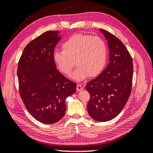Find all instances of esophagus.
Listing matches in <instances>:
<instances>
[{"label":"esophagus","mask_w":153,"mask_h":153,"mask_svg":"<svg viewBox=\"0 0 153 153\" xmlns=\"http://www.w3.org/2000/svg\"><path fill=\"white\" fill-rule=\"evenodd\" d=\"M83 89V87L80 85V84H78V85H77V91H82Z\"/></svg>","instance_id":"obj_1"}]
</instances>
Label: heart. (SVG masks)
Returning a JSON list of instances; mask_svg holds the SVG:
<instances>
[{
  "label": "heart",
  "instance_id": "1",
  "mask_svg": "<svg viewBox=\"0 0 153 153\" xmlns=\"http://www.w3.org/2000/svg\"><path fill=\"white\" fill-rule=\"evenodd\" d=\"M63 51H55L53 60L62 73L70 76L75 64L77 68L71 75L76 82L87 76H95L105 67L107 59V46L101 37L76 34L68 38L62 45ZM76 63H74V61Z\"/></svg>",
  "mask_w": 153,
  "mask_h": 153
}]
</instances>
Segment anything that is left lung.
Here are the masks:
<instances>
[{"label": "left lung", "mask_w": 153, "mask_h": 153, "mask_svg": "<svg viewBox=\"0 0 153 153\" xmlns=\"http://www.w3.org/2000/svg\"><path fill=\"white\" fill-rule=\"evenodd\" d=\"M107 41L109 63L96 78L87 83L90 94L87 111L98 122H107L118 116L130 95L133 61L125 45L118 38L100 29Z\"/></svg>", "instance_id": "left-lung-1"}]
</instances>
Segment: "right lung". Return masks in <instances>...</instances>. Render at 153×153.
<instances>
[{
	"instance_id": "right-lung-1",
	"label": "right lung",
	"mask_w": 153,
	"mask_h": 153,
	"mask_svg": "<svg viewBox=\"0 0 153 153\" xmlns=\"http://www.w3.org/2000/svg\"><path fill=\"white\" fill-rule=\"evenodd\" d=\"M58 31H49L25 47L18 66L21 98L30 114L41 123H54L66 110V99L76 93V83L56 69L54 49L61 39Z\"/></svg>"
}]
</instances>
